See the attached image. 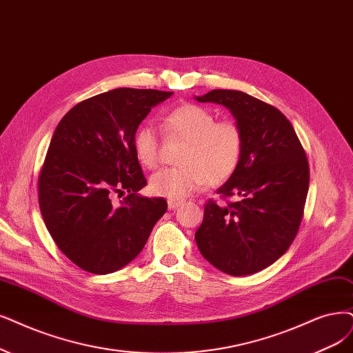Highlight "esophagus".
I'll return each instance as SVG.
<instances>
[{"label": "esophagus", "mask_w": 353, "mask_h": 353, "mask_svg": "<svg viewBox=\"0 0 353 353\" xmlns=\"http://www.w3.org/2000/svg\"><path fill=\"white\" fill-rule=\"evenodd\" d=\"M183 203V199H168V208L170 210H176L179 205Z\"/></svg>", "instance_id": "obj_1"}]
</instances>
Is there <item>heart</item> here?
<instances>
[{"mask_svg":"<svg viewBox=\"0 0 353 353\" xmlns=\"http://www.w3.org/2000/svg\"><path fill=\"white\" fill-rule=\"evenodd\" d=\"M164 126L168 137L185 141V147L179 154L180 165L160 170L151 177L154 194L183 199L206 185L224 183L237 172L244 152V134L236 121H216L210 109L186 103L165 116ZM134 150L143 167L155 168L160 164V137L154 126L143 125L137 130Z\"/></svg>","mask_w":353,"mask_h":353,"instance_id":"1","label":"heart"}]
</instances>
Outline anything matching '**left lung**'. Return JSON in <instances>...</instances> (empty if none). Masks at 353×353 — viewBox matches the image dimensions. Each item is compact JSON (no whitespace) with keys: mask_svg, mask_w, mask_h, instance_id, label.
<instances>
[{"mask_svg":"<svg viewBox=\"0 0 353 353\" xmlns=\"http://www.w3.org/2000/svg\"><path fill=\"white\" fill-rule=\"evenodd\" d=\"M201 103L223 104L244 134L237 172L210 199L194 234L202 256L232 276L252 275L286 253L301 225L310 186L305 151L286 116L237 90H212ZM236 196V201L228 198Z\"/></svg>","mask_w":353,"mask_h":353,"instance_id":"obj_1","label":"left lung"}]
</instances>
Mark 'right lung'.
I'll use <instances>...</instances> for the list:
<instances>
[{
    "mask_svg": "<svg viewBox=\"0 0 353 353\" xmlns=\"http://www.w3.org/2000/svg\"><path fill=\"white\" fill-rule=\"evenodd\" d=\"M172 94L114 88L75 104L55 129L39 174V206L58 249L85 272L108 275L132 262L167 211L165 199L138 194L147 180L134 135Z\"/></svg>",
    "mask_w": 353,
    "mask_h": 353,
    "instance_id": "obj_1",
    "label": "right lung"
}]
</instances>
